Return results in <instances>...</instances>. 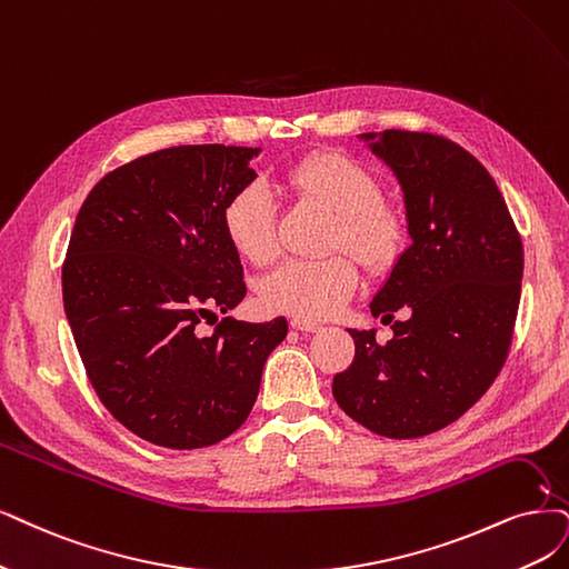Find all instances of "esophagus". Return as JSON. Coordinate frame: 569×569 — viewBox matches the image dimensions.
<instances>
[{"label":"esophagus","mask_w":569,"mask_h":569,"mask_svg":"<svg viewBox=\"0 0 569 569\" xmlns=\"http://www.w3.org/2000/svg\"><path fill=\"white\" fill-rule=\"evenodd\" d=\"M290 328H296V330H300V332H317V330H321V323H317V321H305V319H292V321H290Z\"/></svg>","instance_id":"1"}]
</instances>
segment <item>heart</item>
<instances>
[{"instance_id":"heart-1","label":"heart","mask_w":569,"mask_h":569,"mask_svg":"<svg viewBox=\"0 0 569 569\" xmlns=\"http://www.w3.org/2000/svg\"><path fill=\"white\" fill-rule=\"evenodd\" d=\"M290 194L321 203L335 213L330 246H345L370 273H387L401 260L408 222L382 201V187L363 166L338 154L313 152L281 173ZM222 229L241 258L269 264L277 258L273 203L260 182H248L222 208ZM359 286V269L347 256L290 260L260 286V302L273 313L321 321L338 313Z\"/></svg>"}]
</instances>
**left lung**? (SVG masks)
I'll return each mask as SVG.
<instances>
[{
    "mask_svg": "<svg viewBox=\"0 0 569 569\" xmlns=\"http://www.w3.org/2000/svg\"><path fill=\"white\" fill-rule=\"evenodd\" d=\"M401 182L412 246L370 302L406 321L377 345L351 330L356 356L332 380L338 406L372 433L419 438L452 425L507 363L522 243L497 182L457 142L415 131L361 133Z\"/></svg>",
    "mask_w": 569,
    "mask_h": 569,
    "instance_id": "1",
    "label": "left lung"
}]
</instances>
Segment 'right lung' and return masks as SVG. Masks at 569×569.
Masks as SVG:
<instances>
[{
  "label": "right lung",
  "mask_w": 569,
  "mask_h": 569,
  "mask_svg": "<svg viewBox=\"0 0 569 569\" xmlns=\"http://www.w3.org/2000/svg\"><path fill=\"white\" fill-rule=\"evenodd\" d=\"M260 147L180 144L104 176L81 203L62 302L89 380L117 422L194 450L234 433L256 403L283 317L201 323L246 298L222 208L256 180Z\"/></svg>",
  "instance_id": "right-lung-1"
}]
</instances>
